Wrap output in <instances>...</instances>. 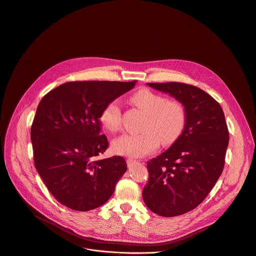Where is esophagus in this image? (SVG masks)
Masks as SVG:
<instances>
[{
    "label": "esophagus",
    "instance_id": "1",
    "mask_svg": "<svg viewBox=\"0 0 256 256\" xmlns=\"http://www.w3.org/2000/svg\"><path fill=\"white\" fill-rule=\"evenodd\" d=\"M126 162H128V166H134V164H136L138 160H134V158H128Z\"/></svg>",
    "mask_w": 256,
    "mask_h": 256
}]
</instances>
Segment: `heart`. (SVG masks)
I'll return each mask as SVG.
<instances>
[{
	"instance_id": "obj_1",
	"label": "heart",
	"mask_w": 256,
	"mask_h": 256,
	"mask_svg": "<svg viewBox=\"0 0 256 256\" xmlns=\"http://www.w3.org/2000/svg\"><path fill=\"white\" fill-rule=\"evenodd\" d=\"M132 102L142 108L146 118L140 134H124L112 142L114 150L122 156L140 158L152 152L162 140L171 144L183 134L188 120L185 104L179 100H168L160 94L150 90H140L132 96ZM100 120L104 128L112 132L120 130L122 112L118 100L110 102L102 110Z\"/></svg>"
}]
</instances>
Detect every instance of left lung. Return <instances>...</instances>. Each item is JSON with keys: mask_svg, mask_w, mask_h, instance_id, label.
Returning a JSON list of instances; mask_svg holds the SVG:
<instances>
[{"mask_svg": "<svg viewBox=\"0 0 256 256\" xmlns=\"http://www.w3.org/2000/svg\"><path fill=\"white\" fill-rule=\"evenodd\" d=\"M182 102L188 112L181 136L148 162V181L142 190L146 207L162 217L195 209L222 174L229 132L220 104L204 90L181 82L148 83Z\"/></svg>", "mask_w": 256, "mask_h": 256, "instance_id": "8db88e82", "label": "left lung"}]
</instances>
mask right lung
Segmentation results:
<instances>
[{"label":"right lung","mask_w":256,"mask_h":256,"mask_svg":"<svg viewBox=\"0 0 256 256\" xmlns=\"http://www.w3.org/2000/svg\"><path fill=\"white\" fill-rule=\"evenodd\" d=\"M136 80L72 81L49 92L31 126L34 162L53 197L76 211L104 205L128 170L122 156L98 160L108 148L100 116Z\"/></svg>","instance_id":"1"}]
</instances>
